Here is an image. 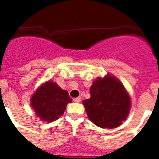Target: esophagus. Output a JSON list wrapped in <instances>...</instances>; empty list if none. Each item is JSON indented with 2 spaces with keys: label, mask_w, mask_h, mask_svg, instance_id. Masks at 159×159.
Masks as SVG:
<instances>
[{
  "label": "esophagus",
  "mask_w": 159,
  "mask_h": 159,
  "mask_svg": "<svg viewBox=\"0 0 159 159\" xmlns=\"http://www.w3.org/2000/svg\"><path fill=\"white\" fill-rule=\"evenodd\" d=\"M73 102H81V97H77V98H74L73 99Z\"/></svg>",
  "instance_id": "esophagus-1"
}]
</instances>
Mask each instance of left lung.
Masks as SVG:
<instances>
[{"mask_svg":"<svg viewBox=\"0 0 159 159\" xmlns=\"http://www.w3.org/2000/svg\"><path fill=\"white\" fill-rule=\"evenodd\" d=\"M90 99L83 101L87 116L103 129H114L126 120L130 110V97L116 77L107 74L98 77L90 88Z\"/></svg>","mask_w":159,"mask_h":159,"instance_id":"obj_1","label":"left lung"}]
</instances>
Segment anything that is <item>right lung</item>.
<instances>
[{"label":"right lung","mask_w":159,"mask_h":159,"mask_svg":"<svg viewBox=\"0 0 159 159\" xmlns=\"http://www.w3.org/2000/svg\"><path fill=\"white\" fill-rule=\"evenodd\" d=\"M72 99L67 91L52 81H48L36 90L30 99L36 116L44 122H53L62 116Z\"/></svg>","instance_id":"right-lung-1"}]
</instances>
